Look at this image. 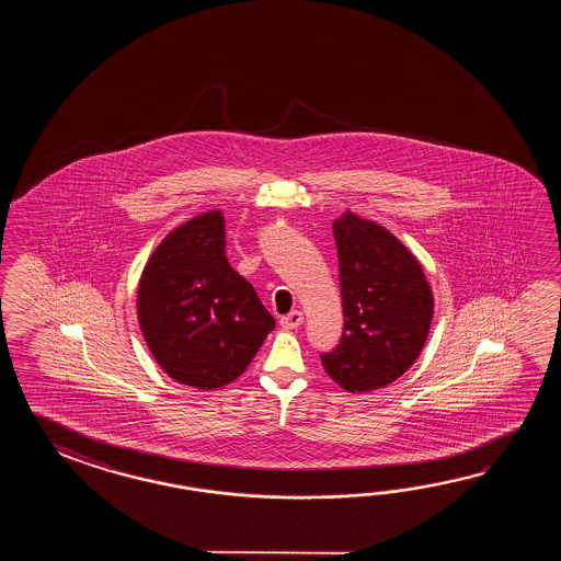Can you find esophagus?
<instances>
[{
	"label": "esophagus",
	"mask_w": 561,
	"mask_h": 561,
	"mask_svg": "<svg viewBox=\"0 0 561 561\" xmlns=\"http://www.w3.org/2000/svg\"><path fill=\"white\" fill-rule=\"evenodd\" d=\"M305 321V317H302V312L300 310H293V312H288L285 317H280V324L285 327V329H298L300 324Z\"/></svg>",
	"instance_id": "obj_1"
}]
</instances>
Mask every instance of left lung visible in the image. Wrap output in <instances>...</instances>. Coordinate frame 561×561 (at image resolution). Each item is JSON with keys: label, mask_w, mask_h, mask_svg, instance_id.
<instances>
[{"label": "left lung", "mask_w": 561, "mask_h": 561, "mask_svg": "<svg viewBox=\"0 0 561 561\" xmlns=\"http://www.w3.org/2000/svg\"><path fill=\"white\" fill-rule=\"evenodd\" d=\"M345 329L322 367L341 389L367 393L417 360L433 321V290L415 254L387 228L346 210L333 222Z\"/></svg>", "instance_id": "obj_1"}]
</instances>
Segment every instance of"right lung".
<instances>
[{
    "label": "right lung",
    "mask_w": 561,
    "mask_h": 561,
    "mask_svg": "<svg viewBox=\"0 0 561 561\" xmlns=\"http://www.w3.org/2000/svg\"><path fill=\"white\" fill-rule=\"evenodd\" d=\"M225 216L208 210L168 232L144 266L136 310L160 369L201 391L240 377L275 319L228 264Z\"/></svg>",
    "instance_id": "add662e5"
}]
</instances>
